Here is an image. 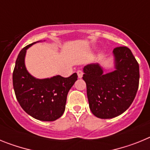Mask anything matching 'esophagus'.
Masks as SVG:
<instances>
[{
  "label": "esophagus",
  "mask_w": 150,
  "mask_h": 150,
  "mask_svg": "<svg viewBox=\"0 0 150 150\" xmlns=\"http://www.w3.org/2000/svg\"><path fill=\"white\" fill-rule=\"evenodd\" d=\"M83 71H81V70H79V71H77L78 78H79V79H81V78L83 77Z\"/></svg>",
  "instance_id": "34e87169"
}]
</instances>
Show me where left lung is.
<instances>
[{
	"mask_svg": "<svg viewBox=\"0 0 150 150\" xmlns=\"http://www.w3.org/2000/svg\"><path fill=\"white\" fill-rule=\"evenodd\" d=\"M112 52L114 71L104 74L98 64L83 68L89 108L100 119H112L123 113L132 104L139 86V64L132 51L119 46Z\"/></svg>",
	"mask_w": 150,
	"mask_h": 150,
	"instance_id": "1",
	"label": "left lung"
}]
</instances>
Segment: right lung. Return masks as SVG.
I'll use <instances>...</instances> for the list:
<instances>
[{"label":"right lung","instance_id":"add662e5","mask_svg":"<svg viewBox=\"0 0 150 150\" xmlns=\"http://www.w3.org/2000/svg\"><path fill=\"white\" fill-rule=\"evenodd\" d=\"M35 43L24 47L17 57L13 73V88L17 100L28 114L41 121H55L64 112L67 93L77 80V74L43 79L31 76L25 65V57L26 50Z\"/></svg>","mask_w":150,"mask_h":150}]
</instances>
